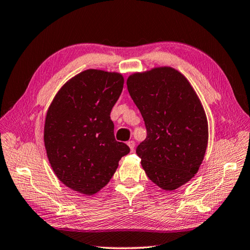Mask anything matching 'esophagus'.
Segmentation results:
<instances>
[{
    "mask_svg": "<svg viewBox=\"0 0 250 250\" xmlns=\"http://www.w3.org/2000/svg\"><path fill=\"white\" fill-rule=\"evenodd\" d=\"M126 144H128V146L130 147V150H131V151H134V147H135L134 141H129Z\"/></svg>",
    "mask_w": 250,
    "mask_h": 250,
    "instance_id": "34e87169",
    "label": "esophagus"
}]
</instances>
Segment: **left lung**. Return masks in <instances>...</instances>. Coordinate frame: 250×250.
<instances>
[{"label": "left lung", "mask_w": 250, "mask_h": 250, "mask_svg": "<svg viewBox=\"0 0 250 250\" xmlns=\"http://www.w3.org/2000/svg\"><path fill=\"white\" fill-rule=\"evenodd\" d=\"M126 86L147 130L136 147L142 167L160 188H181L198 172L208 145V120L197 93L169 66L132 73Z\"/></svg>", "instance_id": "8db88e82"}]
</instances>
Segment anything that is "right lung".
Masks as SVG:
<instances>
[{"instance_id":"obj_1","label":"right lung","mask_w":250,"mask_h":250,"mask_svg":"<svg viewBox=\"0 0 250 250\" xmlns=\"http://www.w3.org/2000/svg\"><path fill=\"white\" fill-rule=\"evenodd\" d=\"M119 72L86 69L70 78L48 107L44 146L58 180L92 196L106 187L130 148L115 140L110 111L124 89Z\"/></svg>"}]
</instances>
